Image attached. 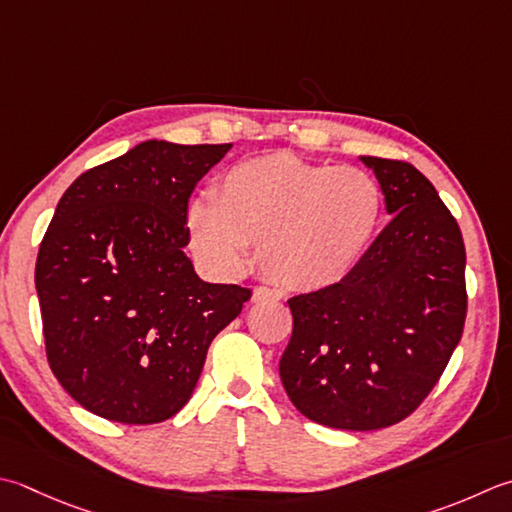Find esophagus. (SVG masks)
<instances>
[{
	"instance_id": "esophagus-1",
	"label": "esophagus",
	"mask_w": 512,
	"mask_h": 512,
	"mask_svg": "<svg viewBox=\"0 0 512 512\" xmlns=\"http://www.w3.org/2000/svg\"><path fill=\"white\" fill-rule=\"evenodd\" d=\"M275 299H279V293H275L273 288H266V286H257L253 290V302L259 304V302H275Z\"/></svg>"
}]
</instances>
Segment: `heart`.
Returning <instances> with one entry per match:
<instances>
[{"label": "heart", "instance_id": "obj_1", "mask_svg": "<svg viewBox=\"0 0 512 512\" xmlns=\"http://www.w3.org/2000/svg\"><path fill=\"white\" fill-rule=\"evenodd\" d=\"M382 208V186L366 170L275 153L219 175L210 199L188 204L184 228L190 253L213 273L235 275L255 244V262L268 279L317 290L355 266Z\"/></svg>", "mask_w": 512, "mask_h": 512}]
</instances>
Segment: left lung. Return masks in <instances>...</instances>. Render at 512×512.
Listing matches in <instances>:
<instances>
[{
    "label": "left lung",
    "instance_id": "left-lung-1",
    "mask_svg": "<svg viewBox=\"0 0 512 512\" xmlns=\"http://www.w3.org/2000/svg\"><path fill=\"white\" fill-rule=\"evenodd\" d=\"M393 219L337 284L288 299L279 362L290 402L313 422L377 430L430 395L466 324V248L435 186L402 159L364 157Z\"/></svg>",
    "mask_w": 512,
    "mask_h": 512
}]
</instances>
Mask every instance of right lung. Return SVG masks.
I'll return each mask as SVG.
<instances>
[{
	"mask_svg": "<svg viewBox=\"0 0 512 512\" xmlns=\"http://www.w3.org/2000/svg\"><path fill=\"white\" fill-rule=\"evenodd\" d=\"M228 150L150 139L79 175L55 208L35 264L46 359L108 422L179 413L210 342L253 295L202 282L184 255L190 193Z\"/></svg>",
	"mask_w": 512,
	"mask_h": 512,
	"instance_id": "obj_1",
	"label": "right lung"
}]
</instances>
